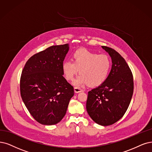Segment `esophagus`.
<instances>
[{"instance_id": "34e87169", "label": "esophagus", "mask_w": 152, "mask_h": 152, "mask_svg": "<svg viewBox=\"0 0 152 152\" xmlns=\"http://www.w3.org/2000/svg\"><path fill=\"white\" fill-rule=\"evenodd\" d=\"M74 89H75V93H80V92L83 91V90H82V89H81V88H77V87H75Z\"/></svg>"}]
</instances>
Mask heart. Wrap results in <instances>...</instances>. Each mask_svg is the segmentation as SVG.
<instances>
[{"label": "heart", "mask_w": 152, "mask_h": 152, "mask_svg": "<svg viewBox=\"0 0 152 152\" xmlns=\"http://www.w3.org/2000/svg\"><path fill=\"white\" fill-rule=\"evenodd\" d=\"M111 62L107 55L98 54L86 49L73 53L72 61H65L62 69L67 80H72L80 69V75L74 81L76 86L88 85L97 86L103 84L109 75Z\"/></svg>", "instance_id": "obj_1"}]
</instances>
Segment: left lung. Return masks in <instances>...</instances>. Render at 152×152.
I'll use <instances>...</instances> for the list:
<instances>
[{"mask_svg": "<svg viewBox=\"0 0 152 152\" xmlns=\"http://www.w3.org/2000/svg\"><path fill=\"white\" fill-rule=\"evenodd\" d=\"M102 47L111 56V69L103 84L88 92L86 110L94 122L108 126L126 113L133 96L134 83L132 71L124 58L115 49Z\"/></svg>", "mask_w": 152, "mask_h": 152, "instance_id": "left-lung-1", "label": "left lung"}]
</instances>
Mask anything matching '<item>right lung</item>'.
<instances>
[{
	"instance_id": "1",
	"label": "right lung",
	"mask_w": 152,
	"mask_h": 152,
	"mask_svg": "<svg viewBox=\"0 0 152 152\" xmlns=\"http://www.w3.org/2000/svg\"><path fill=\"white\" fill-rule=\"evenodd\" d=\"M68 50V44L50 46L31 56L22 69V101L42 125H55L63 119L74 95V88L63 77L62 69Z\"/></svg>"
}]
</instances>
